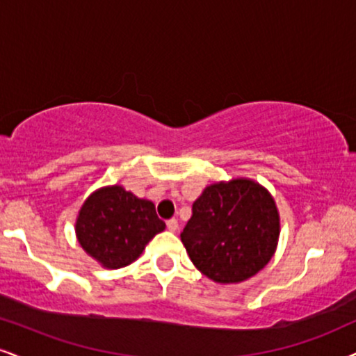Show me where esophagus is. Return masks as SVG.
I'll use <instances>...</instances> for the list:
<instances>
[{"instance_id":"obj_1","label":"esophagus","mask_w":356,"mask_h":356,"mask_svg":"<svg viewBox=\"0 0 356 356\" xmlns=\"http://www.w3.org/2000/svg\"><path fill=\"white\" fill-rule=\"evenodd\" d=\"M166 227H168L170 231H177L178 229V221L175 218H171L166 221Z\"/></svg>"}]
</instances>
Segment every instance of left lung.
<instances>
[{
	"label": "left lung",
	"instance_id": "left-lung-1",
	"mask_svg": "<svg viewBox=\"0 0 356 356\" xmlns=\"http://www.w3.org/2000/svg\"><path fill=\"white\" fill-rule=\"evenodd\" d=\"M279 239L272 196L251 179L208 186L193 203L181 232L191 262L214 282L252 277L270 261Z\"/></svg>",
	"mask_w": 356,
	"mask_h": 356
}]
</instances>
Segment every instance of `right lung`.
Wrapping results in <instances>:
<instances>
[{"label":"right lung","instance_id":"obj_1","mask_svg":"<svg viewBox=\"0 0 356 356\" xmlns=\"http://www.w3.org/2000/svg\"><path fill=\"white\" fill-rule=\"evenodd\" d=\"M165 229L152 201L140 200L122 186L90 195L79 211V243L107 269L131 264L153 236Z\"/></svg>","mask_w":356,"mask_h":356}]
</instances>
